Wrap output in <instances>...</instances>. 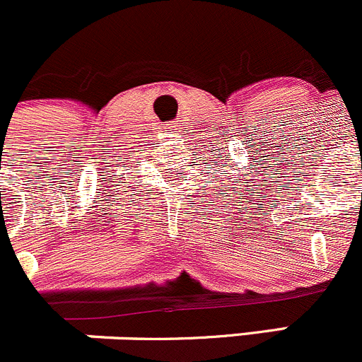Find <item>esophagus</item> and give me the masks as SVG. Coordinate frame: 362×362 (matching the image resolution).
<instances>
[{"label":"esophagus","instance_id":"34e87169","mask_svg":"<svg viewBox=\"0 0 362 362\" xmlns=\"http://www.w3.org/2000/svg\"><path fill=\"white\" fill-rule=\"evenodd\" d=\"M181 127H182V123L181 121H174V123H170V132H181Z\"/></svg>","mask_w":362,"mask_h":362}]
</instances>
